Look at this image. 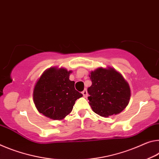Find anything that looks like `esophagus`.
I'll list each match as a JSON object with an SVG mask.
<instances>
[{
    "label": "esophagus",
    "mask_w": 159,
    "mask_h": 159,
    "mask_svg": "<svg viewBox=\"0 0 159 159\" xmlns=\"http://www.w3.org/2000/svg\"><path fill=\"white\" fill-rule=\"evenodd\" d=\"M82 94H83V96H84V97H87V90H84L82 92Z\"/></svg>",
    "instance_id": "esophagus-1"
}]
</instances>
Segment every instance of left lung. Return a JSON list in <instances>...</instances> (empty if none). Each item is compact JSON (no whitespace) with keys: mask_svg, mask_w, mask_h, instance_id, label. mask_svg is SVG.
Segmentation results:
<instances>
[{"mask_svg":"<svg viewBox=\"0 0 159 159\" xmlns=\"http://www.w3.org/2000/svg\"><path fill=\"white\" fill-rule=\"evenodd\" d=\"M92 84L88 88L89 105L98 115L107 118L121 113L128 105L129 85L119 72L111 67H98L90 72Z\"/></svg>","mask_w":159,"mask_h":159,"instance_id":"8db88e82","label":"left lung"}]
</instances>
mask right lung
Here are the masks:
<instances>
[{"mask_svg":"<svg viewBox=\"0 0 159 159\" xmlns=\"http://www.w3.org/2000/svg\"><path fill=\"white\" fill-rule=\"evenodd\" d=\"M72 70L51 67L46 70L36 82L33 101L40 113L52 120H62L69 115L81 93L75 89V82L70 81Z\"/></svg>","mask_w":159,"mask_h":159,"instance_id":"1","label":"right lung"}]
</instances>
